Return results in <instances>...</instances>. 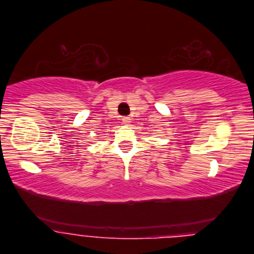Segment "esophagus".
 <instances>
[{"label":"esophagus","instance_id":"esophagus-1","mask_svg":"<svg viewBox=\"0 0 254 254\" xmlns=\"http://www.w3.org/2000/svg\"><path fill=\"white\" fill-rule=\"evenodd\" d=\"M130 118L129 117H124L123 119H121V121H123V124L124 125H129V123H130Z\"/></svg>","mask_w":254,"mask_h":254}]
</instances>
